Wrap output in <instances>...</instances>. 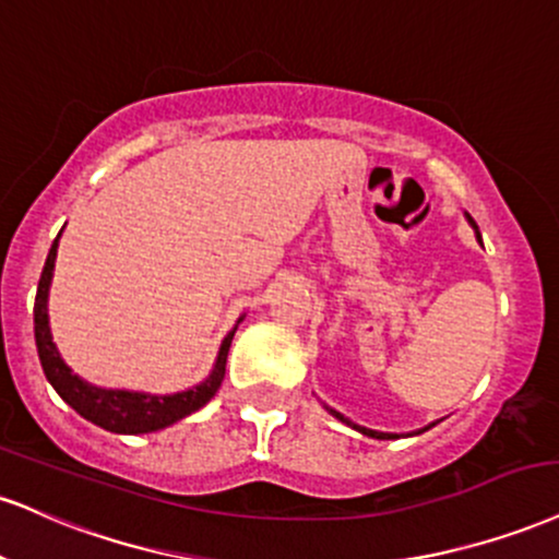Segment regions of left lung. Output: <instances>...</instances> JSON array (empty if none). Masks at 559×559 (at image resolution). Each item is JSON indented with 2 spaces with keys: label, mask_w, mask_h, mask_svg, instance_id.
I'll return each instance as SVG.
<instances>
[{
  "label": "left lung",
  "mask_w": 559,
  "mask_h": 559,
  "mask_svg": "<svg viewBox=\"0 0 559 559\" xmlns=\"http://www.w3.org/2000/svg\"><path fill=\"white\" fill-rule=\"evenodd\" d=\"M466 218H468V224H472V226L476 228V224H474V218H472V215H466ZM476 239H481L479 228H476ZM325 408H328V412H331V414H333V416H335V419H338V421H344V425H348V427H354V429H356V432H361V435H367V437H374V440H395V437H399V435H393V432H374V429L359 427V425H354V421H352V419H346V416H344V414H338V412H335V408H331V406H325ZM429 427H435V425H429ZM429 427H425V429H429ZM425 429H419V432H425ZM419 432H416V435H419Z\"/></svg>",
  "instance_id": "8db88e82"
}]
</instances>
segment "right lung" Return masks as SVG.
Here are the masks:
<instances>
[{
    "mask_svg": "<svg viewBox=\"0 0 559 559\" xmlns=\"http://www.w3.org/2000/svg\"><path fill=\"white\" fill-rule=\"evenodd\" d=\"M62 234V231H59ZM57 247L59 237L53 239L49 258L41 271V281H38L36 292V307H33V331H36V346H38V359H41L46 380L51 382V388L62 395L64 403H70L83 419L93 421V425L109 429L117 435H145V432H158V429L174 425V421L185 419L198 408H203L207 401L213 399L215 390L221 388L226 374V356L231 348V338L237 333L234 331L226 335L224 344L218 348V359H215L213 372L190 390H181L174 395H151V393H138V390H111V388H98L80 378L64 365V359L57 352V344L51 338L49 328V286L53 275V260H57Z\"/></svg>",
    "mask_w": 559,
    "mask_h": 559,
    "instance_id": "obj_1",
    "label": "right lung"
}]
</instances>
